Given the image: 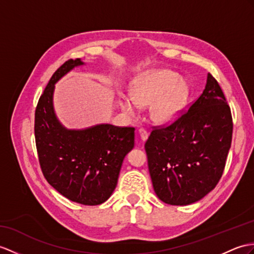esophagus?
<instances>
[{
  "label": "esophagus",
  "instance_id": "obj_1",
  "mask_svg": "<svg viewBox=\"0 0 254 254\" xmlns=\"http://www.w3.org/2000/svg\"><path fill=\"white\" fill-rule=\"evenodd\" d=\"M138 132H139V134H140L141 140H142V141H146V139H147V137H148V133H147V131L145 130V129L140 128L139 130H138Z\"/></svg>",
  "mask_w": 254,
  "mask_h": 254
}]
</instances>
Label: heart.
I'll list each match as a JSON object with an SVG mask.
<instances>
[{"label": "heart", "instance_id": "1", "mask_svg": "<svg viewBox=\"0 0 254 254\" xmlns=\"http://www.w3.org/2000/svg\"><path fill=\"white\" fill-rule=\"evenodd\" d=\"M189 86L178 73L153 70L142 74L131 84V96L119 98L121 109L137 117L140 108L150 107V116L157 124H170L181 115L187 106Z\"/></svg>", "mask_w": 254, "mask_h": 254}]
</instances>
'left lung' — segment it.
<instances>
[{
	"label": "left lung",
	"mask_w": 254,
	"mask_h": 254,
	"mask_svg": "<svg viewBox=\"0 0 254 254\" xmlns=\"http://www.w3.org/2000/svg\"><path fill=\"white\" fill-rule=\"evenodd\" d=\"M233 134L230 106L216 79L167 127H154L145 142L147 165L158 198L174 206L200 200L223 175Z\"/></svg>",
	"instance_id": "8db88e82"
}]
</instances>
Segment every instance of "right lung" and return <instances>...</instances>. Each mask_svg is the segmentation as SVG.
<instances>
[{
  "mask_svg": "<svg viewBox=\"0 0 254 254\" xmlns=\"http://www.w3.org/2000/svg\"><path fill=\"white\" fill-rule=\"evenodd\" d=\"M70 59L56 71L35 110L34 134L41 169L47 182L67 199L96 206L114 191L123 160L134 146V128L99 124L66 129L55 114V84L75 66Z\"/></svg>",
  "mask_w": 254,
  "mask_h": 254,
  "instance_id": "obj_1",
  "label": "right lung"
}]
</instances>
